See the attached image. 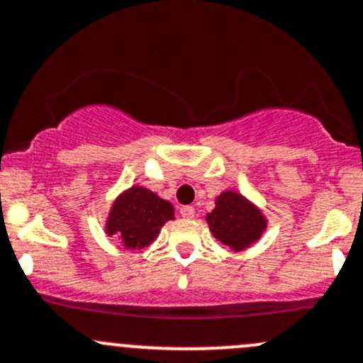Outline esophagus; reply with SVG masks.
Instances as JSON below:
<instances>
[{
  "mask_svg": "<svg viewBox=\"0 0 363 363\" xmlns=\"http://www.w3.org/2000/svg\"><path fill=\"white\" fill-rule=\"evenodd\" d=\"M182 217H186V219H189V217L194 216V207L191 205H184V207H181V211H179Z\"/></svg>",
  "mask_w": 363,
  "mask_h": 363,
  "instance_id": "obj_1",
  "label": "esophagus"
}]
</instances>
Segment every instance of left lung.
I'll use <instances>...</instances> for the list:
<instances>
[{
	"label": "left lung",
	"instance_id": "1",
	"mask_svg": "<svg viewBox=\"0 0 363 363\" xmlns=\"http://www.w3.org/2000/svg\"><path fill=\"white\" fill-rule=\"evenodd\" d=\"M212 235L233 250H243L261 238L266 219L247 198L235 191H224L216 200V208L207 213Z\"/></svg>",
	"mask_w": 363,
	"mask_h": 363
}]
</instances>
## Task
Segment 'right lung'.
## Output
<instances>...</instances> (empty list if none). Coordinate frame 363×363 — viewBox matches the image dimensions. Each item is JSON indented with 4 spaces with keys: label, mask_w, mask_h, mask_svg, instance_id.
Here are the masks:
<instances>
[{
    "label": "right lung",
    "mask_w": 363,
    "mask_h": 363,
    "mask_svg": "<svg viewBox=\"0 0 363 363\" xmlns=\"http://www.w3.org/2000/svg\"><path fill=\"white\" fill-rule=\"evenodd\" d=\"M174 219V207L155 193L133 186L114 201L106 231L121 238L127 249H144L155 242L167 220Z\"/></svg>",
    "instance_id": "obj_1"
}]
</instances>
